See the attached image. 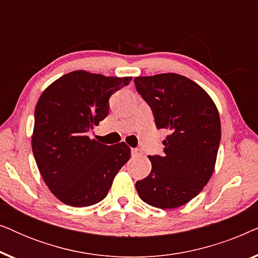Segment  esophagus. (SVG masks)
Masks as SVG:
<instances>
[{
    "label": "esophagus",
    "instance_id": "34e87169",
    "mask_svg": "<svg viewBox=\"0 0 258 258\" xmlns=\"http://www.w3.org/2000/svg\"><path fill=\"white\" fill-rule=\"evenodd\" d=\"M140 154H141V150L135 149V148H134V149H132V155H133V156H137V155H140Z\"/></svg>",
    "mask_w": 258,
    "mask_h": 258
}]
</instances>
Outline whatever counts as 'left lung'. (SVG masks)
<instances>
[{
	"instance_id": "obj_1",
	"label": "left lung",
	"mask_w": 258,
	"mask_h": 258,
	"mask_svg": "<svg viewBox=\"0 0 258 258\" xmlns=\"http://www.w3.org/2000/svg\"><path fill=\"white\" fill-rule=\"evenodd\" d=\"M134 82L156 128L170 133L163 141L164 154L148 156L151 171L136 182V190L149 206L174 209L199 195L213 175L220 115L207 91L178 74L135 77Z\"/></svg>"
}]
</instances>
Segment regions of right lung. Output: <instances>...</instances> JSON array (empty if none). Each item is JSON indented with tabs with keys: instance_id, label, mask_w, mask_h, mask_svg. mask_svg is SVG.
Wrapping results in <instances>:
<instances>
[{
	"instance_id": "right-lung-1",
	"label": "right lung",
	"mask_w": 258,
	"mask_h": 258,
	"mask_svg": "<svg viewBox=\"0 0 258 258\" xmlns=\"http://www.w3.org/2000/svg\"><path fill=\"white\" fill-rule=\"evenodd\" d=\"M130 81L77 70L41 95L35 108L33 154L45 184L64 204L81 208L101 202L130 158L124 142L107 146L88 136L108 116L111 95Z\"/></svg>"
}]
</instances>
